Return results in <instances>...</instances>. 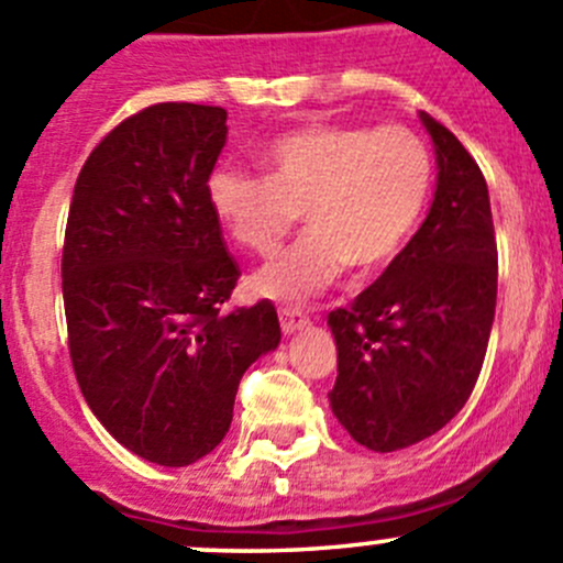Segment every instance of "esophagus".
<instances>
[{"mask_svg":"<svg viewBox=\"0 0 563 563\" xmlns=\"http://www.w3.org/2000/svg\"><path fill=\"white\" fill-rule=\"evenodd\" d=\"M277 313H280V329L286 334H294L297 329L308 327V323H310V318L305 316L299 308H280Z\"/></svg>","mask_w":563,"mask_h":563,"instance_id":"1","label":"esophagus"}]
</instances>
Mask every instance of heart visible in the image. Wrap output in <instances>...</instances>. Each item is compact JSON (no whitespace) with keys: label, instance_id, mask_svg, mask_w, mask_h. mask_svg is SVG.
I'll use <instances>...</instances> for the list:
<instances>
[{"label":"heart","instance_id":"obj_1","mask_svg":"<svg viewBox=\"0 0 563 563\" xmlns=\"http://www.w3.org/2000/svg\"><path fill=\"white\" fill-rule=\"evenodd\" d=\"M261 161L266 176L214 168L207 198L225 234L255 255H269L305 212L308 234L255 275L266 297H313L345 266L389 264L433 196V150L402 124H308L269 141Z\"/></svg>","mask_w":563,"mask_h":563}]
</instances>
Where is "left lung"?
<instances>
[{"mask_svg":"<svg viewBox=\"0 0 563 563\" xmlns=\"http://www.w3.org/2000/svg\"><path fill=\"white\" fill-rule=\"evenodd\" d=\"M439 155L433 207L406 247L327 323L338 343L334 417L356 444L395 452L439 433L479 378L498 294L487 181L474 157L422 113Z\"/></svg>","mask_w":563,"mask_h":563,"instance_id":"8db88e82","label":"left lung"}]
</instances>
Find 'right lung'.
Returning <instances> with one entry per match:
<instances>
[{"label": "right lung", "instance_id": "add662e5", "mask_svg": "<svg viewBox=\"0 0 563 563\" xmlns=\"http://www.w3.org/2000/svg\"><path fill=\"white\" fill-rule=\"evenodd\" d=\"M225 133L220 106H146L95 146L73 190V371L108 433L150 463L209 455L245 371L280 343L269 299L223 310L242 275L207 198Z\"/></svg>", "mask_w": 563, "mask_h": 563}]
</instances>
